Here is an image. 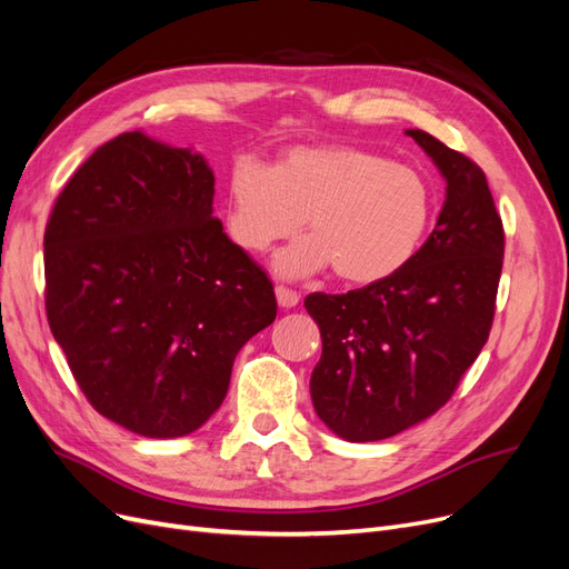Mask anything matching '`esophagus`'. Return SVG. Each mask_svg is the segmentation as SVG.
Returning a JSON list of instances; mask_svg holds the SVG:
<instances>
[{"instance_id":"34e87169","label":"esophagus","mask_w":569,"mask_h":569,"mask_svg":"<svg viewBox=\"0 0 569 569\" xmlns=\"http://www.w3.org/2000/svg\"><path fill=\"white\" fill-rule=\"evenodd\" d=\"M274 292H277L279 307H283V309H292V307L300 305V295L295 292V290H290V288H286V286H277Z\"/></svg>"}]
</instances>
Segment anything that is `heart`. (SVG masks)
Wrapping results in <instances>:
<instances>
[{"mask_svg": "<svg viewBox=\"0 0 569 569\" xmlns=\"http://www.w3.org/2000/svg\"><path fill=\"white\" fill-rule=\"evenodd\" d=\"M435 194L421 171L358 146H295L274 167L239 160L228 179V230L264 253L305 223L311 234L281 251V277L335 267L349 283H377L405 269L423 246Z\"/></svg>", "mask_w": 569, "mask_h": 569, "instance_id": "1", "label": "heart"}]
</instances>
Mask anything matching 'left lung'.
Listing matches in <instances>:
<instances>
[{
	"label": "left lung",
	"mask_w": 569,
	"mask_h": 569,
	"mask_svg": "<svg viewBox=\"0 0 569 569\" xmlns=\"http://www.w3.org/2000/svg\"><path fill=\"white\" fill-rule=\"evenodd\" d=\"M447 181L437 226L383 281L305 300L323 341L311 402L337 437L379 441L449 402L488 339L505 256L483 171L423 130H407Z\"/></svg>",
	"instance_id": "obj_1"
}]
</instances>
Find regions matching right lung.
Returning <instances> with one entry per match:
<instances>
[{
	"label": "right lung",
	"instance_id": "add662e5",
	"mask_svg": "<svg viewBox=\"0 0 569 569\" xmlns=\"http://www.w3.org/2000/svg\"><path fill=\"white\" fill-rule=\"evenodd\" d=\"M213 183L202 153L126 132L46 226L48 326L88 402L141 437L200 430L241 346L277 318L271 281L213 218Z\"/></svg>",
	"mask_w": 569,
	"mask_h": 569
}]
</instances>
